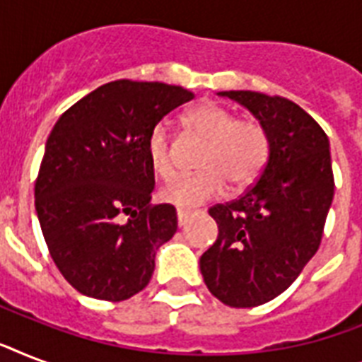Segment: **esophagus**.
<instances>
[{"label":"esophagus","instance_id":"34e87169","mask_svg":"<svg viewBox=\"0 0 362 362\" xmlns=\"http://www.w3.org/2000/svg\"><path fill=\"white\" fill-rule=\"evenodd\" d=\"M189 214H192V212H189V210H186V209H178L176 210V218H178V226L180 227H184L187 223V218H189Z\"/></svg>","mask_w":362,"mask_h":362}]
</instances>
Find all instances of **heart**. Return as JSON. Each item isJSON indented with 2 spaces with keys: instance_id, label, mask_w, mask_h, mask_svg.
Returning a JSON list of instances; mask_svg holds the SVG:
<instances>
[{
  "instance_id": "b5f03b06",
  "label": "heart",
  "mask_w": 362,
  "mask_h": 362,
  "mask_svg": "<svg viewBox=\"0 0 362 362\" xmlns=\"http://www.w3.org/2000/svg\"><path fill=\"white\" fill-rule=\"evenodd\" d=\"M187 129L203 136L206 148L199 158V173L178 176L159 192L163 203L189 209L203 204L233 187H246L257 180L270 156V139L257 120H237V116L216 103H201L186 115ZM150 169L167 180L175 173L169 129L158 124L146 142Z\"/></svg>"
}]
</instances>
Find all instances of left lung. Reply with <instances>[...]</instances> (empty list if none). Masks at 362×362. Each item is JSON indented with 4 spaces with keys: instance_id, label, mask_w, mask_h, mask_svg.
<instances>
[{
    "instance_id": "obj_1",
    "label": "left lung",
    "mask_w": 362,
    "mask_h": 362,
    "mask_svg": "<svg viewBox=\"0 0 362 362\" xmlns=\"http://www.w3.org/2000/svg\"><path fill=\"white\" fill-rule=\"evenodd\" d=\"M269 133L270 156L244 195L209 210L218 238L201 255L209 291L231 308H253L284 293L314 257L334 195L329 136L280 95L231 90Z\"/></svg>"
}]
</instances>
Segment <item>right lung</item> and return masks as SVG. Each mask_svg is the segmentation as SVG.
Wrapping results in <instances>:
<instances>
[{
  "instance_id": "obj_1",
  "label": "right lung",
  "mask_w": 362,
  "mask_h": 362,
  "mask_svg": "<svg viewBox=\"0 0 362 362\" xmlns=\"http://www.w3.org/2000/svg\"><path fill=\"white\" fill-rule=\"evenodd\" d=\"M193 93L163 82L115 81L59 116L35 182L48 252L86 297L125 300L153 274L156 252L176 233L173 204H150V131Z\"/></svg>"
}]
</instances>
